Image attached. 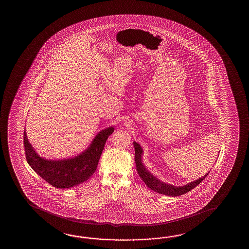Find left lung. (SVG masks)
I'll return each mask as SVG.
<instances>
[{
	"instance_id": "8db88e82",
	"label": "left lung",
	"mask_w": 249,
	"mask_h": 249,
	"mask_svg": "<svg viewBox=\"0 0 249 249\" xmlns=\"http://www.w3.org/2000/svg\"><path fill=\"white\" fill-rule=\"evenodd\" d=\"M133 145L135 149V164H136L138 174L150 190L156 191L159 194H164L166 196H180L182 194H185L187 192L191 191L192 189H194L196 186L198 185L209 174L208 172L207 175L202 176L201 178L193 180L184 186H175L169 183H165L164 181L159 180L157 176L152 175L147 169L145 164H143V149L141 147V145L136 142H133Z\"/></svg>"
}]
</instances>
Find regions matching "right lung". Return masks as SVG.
I'll use <instances>...</instances> for the list:
<instances>
[{
    "instance_id": "add662e5",
    "label": "right lung",
    "mask_w": 249,
    "mask_h": 249,
    "mask_svg": "<svg viewBox=\"0 0 249 249\" xmlns=\"http://www.w3.org/2000/svg\"><path fill=\"white\" fill-rule=\"evenodd\" d=\"M114 130L113 126L101 130L82 153L63 159H46L40 157L29 142L25 130L24 145L27 162L43 180L57 189L78 185L88 180L95 172L107 140Z\"/></svg>"
}]
</instances>
